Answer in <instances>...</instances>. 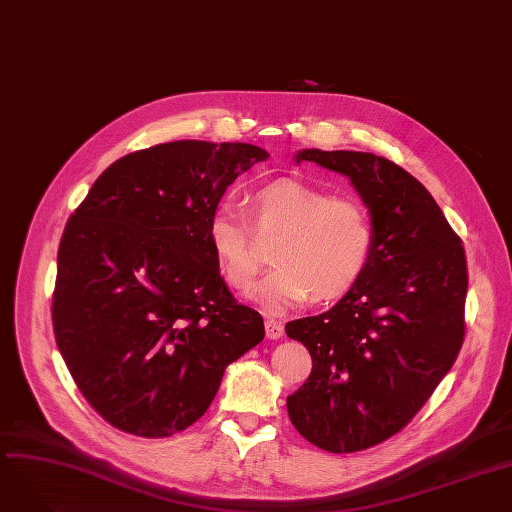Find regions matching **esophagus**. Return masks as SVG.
<instances>
[{
  "label": "esophagus",
  "mask_w": 512,
  "mask_h": 512,
  "mask_svg": "<svg viewBox=\"0 0 512 512\" xmlns=\"http://www.w3.org/2000/svg\"><path fill=\"white\" fill-rule=\"evenodd\" d=\"M264 329H266V337L269 339H281L283 337V323L275 321V319H266L264 321Z\"/></svg>",
  "instance_id": "34e87169"
}]
</instances>
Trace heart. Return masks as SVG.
Returning a JSON list of instances; mask_svg holds the SVG:
<instances>
[{
  "mask_svg": "<svg viewBox=\"0 0 512 512\" xmlns=\"http://www.w3.org/2000/svg\"><path fill=\"white\" fill-rule=\"evenodd\" d=\"M256 235L262 241L277 239L273 271L256 289V298L273 312L302 304L308 296L327 302L348 294L375 250V225L362 204L333 198L294 179H279L252 193L250 218L223 204L208 221L218 271L241 294L250 291L266 262Z\"/></svg>",
  "mask_w": 512,
  "mask_h": 512,
  "instance_id": "heart-1",
  "label": "heart"
}]
</instances>
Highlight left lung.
<instances>
[{
  "mask_svg": "<svg viewBox=\"0 0 512 512\" xmlns=\"http://www.w3.org/2000/svg\"><path fill=\"white\" fill-rule=\"evenodd\" d=\"M296 162L352 181L369 206L375 250L331 310L285 325L312 356L287 412L316 448L367 450L404 429L452 369L467 329L465 248L431 193L392 160L302 150Z\"/></svg>",
  "mask_w": 512,
  "mask_h": 512,
  "instance_id": "8db88e82",
  "label": "left lung"
}]
</instances>
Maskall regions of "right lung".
<instances>
[{"mask_svg":"<svg viewBox=\"0 0 512 512\" xmlns=\"http://www.w3.org/2000/svg\"><path fill=\"white\" fill-rule=\"evenodd\" d=\"M266 158L252 143H158L108 166L68 218L56 344L112 427L139 437L187 429L227 364L262 342V316L218 273L208 221L237 175Z\"/></svg>","mask_w":512,"mask_h":512,"instance_id":"add662e5","label":"right lung"}]
</instances>
